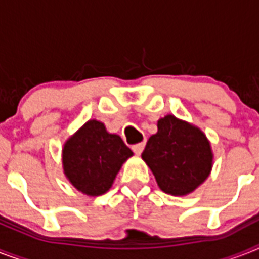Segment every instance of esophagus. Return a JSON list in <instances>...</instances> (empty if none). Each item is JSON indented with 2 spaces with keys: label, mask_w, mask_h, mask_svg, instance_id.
<instances>
[{
  "label": "esophagus",
  "mask_w": 259,
  "mask_h": 259,
  "mask_svg": "<svg viewBox=\"0 0 259 259\" xmlns=\"http://www.w3.org/2000/svg\"><path fill=\"white\" fill-rule=\"evenodd\" d=\"M144 148H145V142H140V144H136V145L132 146V149H133V152L136 154H141Z\"/></svg>",
  "instance_id": "34e87169"
}]
</instances>
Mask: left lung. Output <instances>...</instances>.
I'll list each match as a JSON object with an SVG mask.
<instances>
[{
	"label": "left lung",
	"mask_w": 259,
	"mask_h": 259,
	"mask_svg": "<svg viewBox=\"0 0 259 259\" xmlns=\"http://www.w3.org/2000/svg\"><path fill=\"white\" fill-rule=\"evenodd\" d=\"M157 127L142 152L144 161L165 193L181 196L192 192L212 168L208 140L200 129L175 115L161 118Z\"/></svg>",
	"instance_id": "left-lung-1"
}]
</instances>
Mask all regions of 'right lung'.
<instances>
[{"label": "right lung", "instance_id": "add662e5", "mask_svg": "<svg viewBox=\"0 0 259 259\" xmlns=\"http://www.w3.org/2000/svg\"><path fill=\"white\" fill-rule=\"evenodd\" d=\"M133 156L117 134H110L99 121H89L66 142L64 173L71 184L90 196L109 191L122 164Z\"/></svg>", "mask_w": 259, "mask_h": 259}]
</instances>
